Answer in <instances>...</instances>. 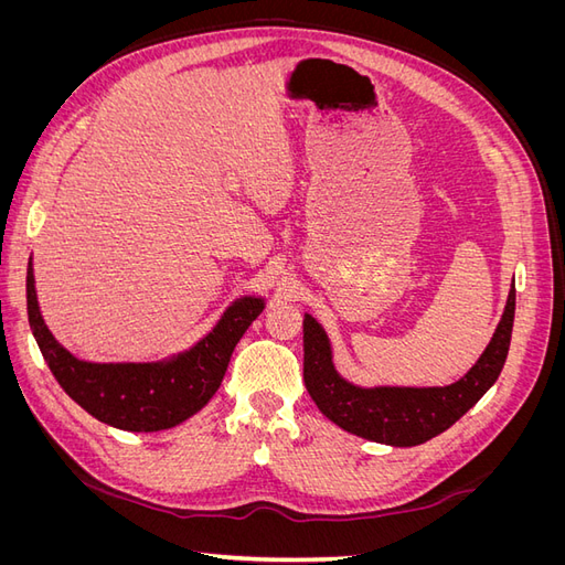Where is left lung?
I'll return each instance as SVG.
<instances>
[{"label":"left lung","mask_w":565,"mask_h":565,"mask_svg":"<svg viewBox=\"0 0 565 565\" xmlns=\"http://www.w3.org/2000/svg\"><path fill=\"white\" fill-rule=\"evenodd\" d=\"M516 287L511 282L502 320L476 365L448 386H358L341 377L322 324L303 313V384L320 413L341 429L393 448L431 440L483 398L504 367L514 328Z\"/></svg>","instance_id":"8db88e82"}]
</instances>
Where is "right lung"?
Instances as JSON below:
<instances>
[{
	"label": "right lung",
	"mask_w": 565,
	"mask_h": 565,
	"mask_svg": "<svg viewBox=\"0 0 565 565\" xmlns=\"http://www.w3.org/2000/svg\"><path fill=\"white\" fill-rule=\"evenodd\" d=\"M28 320L44 361L61 388L98 422L122 431H162L193 417L210 403L224 380L233 349L264 297H241L191 349L152 363L79 361L51 334L40 311L35 270L28 264Z\"/></svg>",
	"instance_id": "1"
}]
</instances>
